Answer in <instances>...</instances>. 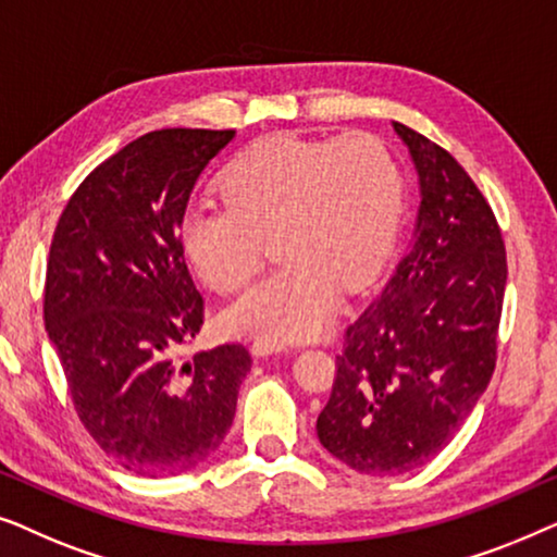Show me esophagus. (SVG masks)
I'll list each match as a JSON object with an SVG mask.
<instances>
[{"instance_id": "esophagus-1", "label": "esophagus", "mask_w": 557, "mask_h": 557, "mask_svg": "<svg viewBox=\"0 0 557 557\" xmlns=\"http://www.w3.org/2000/svg\"><path fill=\"white\" fill-rule=\"evenodd\" d=\"M284 349V345H278V342L273 339H256L253 345H250V352H253L256 357H269V355H276Z\"/></svg>"}]
</instances>
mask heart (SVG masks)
Masks as SVG:
<instances>
[{"label": "heart", "mask_w": 557, "mask_h": 557, "mask_svg": "<svg viewBox=\"0 0 557 557\" xmlns=\"http://www.w3.org/2000/svg\"><path fill=\"white\" fill-rule=\"evenodd\" d=\"M223 205H193L180 225L187 261L205 284L238 292L263 265L265 240L284 265L223 314L243 337H314L337 288H360L383 269L400 215V174L370 134L332 141L269 136L223 174Z\"/></svg>", "instance_id": "1"}]
</instances>
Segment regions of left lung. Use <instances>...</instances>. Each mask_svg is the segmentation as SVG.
<instances>
[{"mask_svg":"<svg viewBox=\"0 0 557 557\" xmlns=\"http://www.w3.org/2000/svg\"><path fill=\"white\" fill-rule=\"evenodd\" d=\"M421 185L416 231L377 299L347 326L317 436L368 476L429 463L490 385L507 286L497 218L463 166L393 121Z\"/></svg>","mask_w":557,"mask_h":557,"instance_id":"left-lung-1","label":"left lung"}]
</instances>
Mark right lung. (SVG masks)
<instances>
[{"label":"right lung","mask_w":557,"mask_h":557,"mask_svg":"<svg viewBox=\"0 0 557 557\" xmlns=\"http://www.w3.org/2000/svg\"><path fill=\"white\" fill-rule=\"evenodd\" d=\"M233 136H139L81 182L52 235L45 330L75 413L141 476L182 474L223 444L253 362L243 345L180 355L205 319L180 225L197 177Z\"/></svg>","instance_id":"1"}]
</instances>
